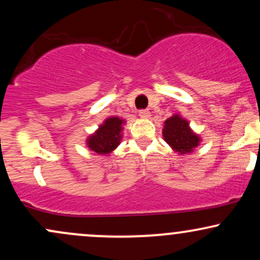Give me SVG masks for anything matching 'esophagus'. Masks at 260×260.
I'll return each instance as SVG.
<instances>
[{"label":"esophagus","mask_w":260,"mask_h":260,"mask_svg":"<svg viewBox=\"0 0 260 260\" xmlns=\"http://www.w3.org/2000/svg\"><path fill=\"white\" fill-rule=\"evenodd\" d=\"M139 116L142 118H145V120H147V118H149L150 117V111H148V110H140L139 111Z\"/></svg>","instance_id":"obj_1"}]
</instances>
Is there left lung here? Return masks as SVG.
I'll return each mask as SVG.
<instances>
[{"label":"left lung","mask_w":260,"mask_h":260,"mask_svg":"<svg viewBox=\"0 0 260 260\" xmlns=\"http://www.w3.org/2000/svg\"><path fill=\"white\" fill-rule=\"evenodd\" d=\"M164 140L178 155L192 154L201 144L202 138L189 126V122L180 113H174L164 122Z\"/></svg>","instance_id":"8db88e82"}]
</instances>
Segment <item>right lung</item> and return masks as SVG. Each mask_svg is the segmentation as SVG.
<instances>
[{
  "instance_id": "obj_1",
  "label": "right lung",
  "mask_w": 260,
  "mask_h": 260,
  "mask_svg": "<svg viewBox=\"0 0 260 260\" xmlns=\"http://www.w3.org/2000/svg\"><path fill=\"white\" fill-rule=\"evenodd\" d=\"M126 120L118 116H110L86 138V147L98 155L109 156L122 140V131Z\"/></svg>"
}]
</instances>
